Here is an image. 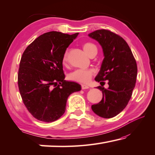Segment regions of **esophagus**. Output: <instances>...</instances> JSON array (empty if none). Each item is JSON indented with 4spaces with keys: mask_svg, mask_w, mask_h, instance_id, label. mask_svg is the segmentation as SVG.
I'll return each instance as SVG.
<instances>
[{
    "mask_svg": "<svg viewBox=\"0 0 155 155\" xmlns=\"http://www.w3.org/2000/svg\"><path fill=\"white\" fill-rule=\"evenodd\" d=\"M81 88H82L83 90H85V89H88V88H89V86H88V85H86L82 84V85H81Z\"/></svg>",
    "mask_w": 155,
    "mask_h": 155,
    "instance_id": "34e87169",
    "label": "esophagus"
}]
</instances>
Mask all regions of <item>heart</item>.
Segmentation results:
<instances>
[{
  "label": "heart",
  "mask_w": 155,
  "mask_h": 155,
  "mask_svg": "<svg viewBox=\"0 0 155 155\" xmlns=\"http://www.w3.org/2000/svg\"><path fill=\"white\" fill-rule=\"evenodd\" d=\"M83 49L85 53L88 56L90 55V54L97 50V47L92 43L87 42L83 44ZM68 61V52L63 54L62 58V62L63 64H66ZM94 71L92 69H77L72 72L69 74L68 78L71 81L79 83H87L90 81V78H92V75L94 74Z\"/></svg>",
  "instance_id": "1"
}]
</instances>
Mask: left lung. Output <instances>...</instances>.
Wrapping results in <instances>:
<instances>
[{
  "label": "left lung",
  "instance_id": "8db88e82",
  "mask_svg": "<svg viewBox=\"0 0 155 155\" xmlns=\"http://www.w3.org/2000/svg\"><path fill=\"white\" fill-rule=\"evenodd\" d=\"M99 43L104 58L99 72L95 78L101 86L102 100L92 105V110L101 117L110 119L119 114L128 104L135 87L137 65L126 41L121 36L106 29H99L88 34ZM108 80L109 87H102Z\"/></svg>",
  "mask_w": 155,
  "mask_h": 155
}]
</instances>
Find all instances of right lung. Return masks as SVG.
<instances>
[{
	"instance_id": "obj_1",
	"label": "right lung",
	"mask_w": 155,
	"mask_h": 155,
	"mask_svg": "<svg viewBox=\"0 0 155 155\" xmlns=\"http://www.w3.org/2000/svg\"><path fill=\"white\" fill-rule=\"evenodd\" d=\"M50 31L36 38L24 51L18 74L23 104L36 119L53 122L64 114L69 96L81 90V85L65 80L62 58L77 37Z\"/></svg>"
}]
</instances>
